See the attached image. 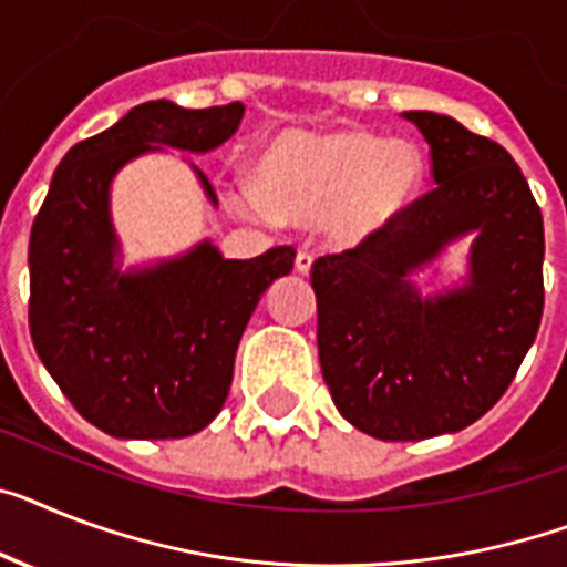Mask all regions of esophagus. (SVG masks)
Returning a JSON list of instances; mask_svg holds the SVG:
<instances>
[{"instance_id":"34e87169","label":"esophagus","mask_w":567,"mask_h":567,"mask_svg":"<svg viewBox=\"0 0 567 567\" xmlns=\"http://www.w3.org/2000/svg\"><path fill=\"white\" fill-rule=\"evenodd\" d=\"M310 269H312V255H307V251H298V255H295V272L310 275Z\"/></svg>"}]
</instances>
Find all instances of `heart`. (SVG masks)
<instances>
[{"label": "heart", "instance_id": "heart-1", "mask_svg": "<svg viewBox=\"0 0 567 567\" xmlns=\"http://www.w3.org/2000/svg\"><path fill=\"white\" fill-rule=\"evenodd\" d=\"M423 182L420 150L364 130H292L257 162L255 188L234 190V208L257 223H318L336 249H357L385 231Z\"/></svg>", "mask_w": 567, "mask_h": 567}]
</instances>
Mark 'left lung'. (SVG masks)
Listing matches in <instances>:
<instances>
[{
    "instance_id": "1",
    "label": "left lung",
    "mask_w": 567,
    "mask_h": 567,
    "mask_svg": "<svg viewBox=\"0 0 567 567\" xmlns=\"http://www.w3.org/2000/svg\"><path fill=\"white\" fill-rule=\"evenodd\" d=\"M432 153L434 188L373 240L312 264L318 359L341 417L379 441L461 432L516 377L539 333L542 210L502 144L449 115L402 112ZM475 233L463 288L423 299L410 275Z\"/></svg>"
}]
</instances>
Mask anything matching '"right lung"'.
I'll list each match as a JSON object with an SVG mask.
<instances>
[{
	"label": "right lung",
	"instance_id": "obj_1",
	"mask_svg": "<svg viewBox=\"0 0 567 567\" xmlns=\"http://www.w3.org/2000/svg\"><path fill=\"white\" fill-rule=\"evenodd\" d=\"M243 110L240 101L208 110L147 101L74 144L51 176L28 243V327L60 391L112 437L171 441L203 432L226 402L234 353L260 295L292 272L289 246L226 260L208 240L121 272L110 217L115 173L162 147L208 153L237 133ZM194 171L217 205L205 173Z\"/></svg>",
	"mask_w": 567,
	"mask_h": 567
}]
</instances>
